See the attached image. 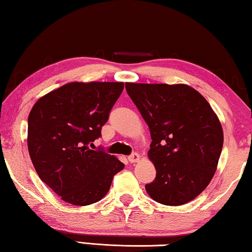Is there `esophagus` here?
<instances>
[{
	"instance_id": "1",
	"label": "esophagus",
	"mask_w": 252,
	"mask_h": 252,
	"mask_svg": "<svg viewBox=\"0 0 252 252\" xmlns=\"http://www.w3.org/2000/svg\"><path fill=\"white\" fill-rule=\"evenodd\" d=\"M127 159H129L131 163H134V162H138L140 160V155H139V153H132V155L129 156Z\"/></svg>"
}]
</instances>
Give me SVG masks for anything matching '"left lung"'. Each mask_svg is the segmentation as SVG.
<instances>
[{"mask_svg":"<svg viewBox=\"0 0 252 252\" xmlns=\"http://www.w3.org/2000/svg\"><path fill=\"white\" fill-rule=\"evenodd\" d=\"M151 133L148 157L155 181L148 194L165 206H181L206 189L223 146L219 118L209 102L187 84L126 83Z\"/></svg>","mask_w":252,"mask_h":252,"instance_id":"1","label":"left lung"}]
</instances>
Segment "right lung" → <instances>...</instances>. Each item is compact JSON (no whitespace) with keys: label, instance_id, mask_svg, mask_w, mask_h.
<instances>
[{"label":"right lung","instance_id":"obj_1","mask_svg":"<svg viewBox=\"0 0 252 252\" xmlns=\"http://www.w3.org/2000/svg\"><path fill=\"white\" fill-rule=\"evenodd\" d=\"M123 82H70L41 96L28 120V149L36 173L63 201L89 206L104 197L125 164L92 150L122 93Z\"/></svg>","mask_w":252,"mask_h":252}]
</instances>
